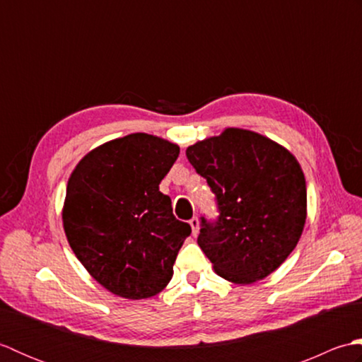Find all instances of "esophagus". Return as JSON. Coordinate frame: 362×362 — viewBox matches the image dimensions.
I'll list each match as a JSON object with an SVG mask.
<instances>
[{
    "instance_id": "esophagus-1",
    "label": "esophagus",
    "mask_w": 362,
    "mask_h": 362,
    "mask_svg": "<svg viewBox=\"0 0 362 362\" xmlns=\"http://www.w3.org/2000/svg\"><path fill=\"white\" fill-rule=\"evenodd\" d=\"M189 226L193 228V235H197L199 232V219L197 218H191L189 219Z\"/></svg>"
}]
</instances>
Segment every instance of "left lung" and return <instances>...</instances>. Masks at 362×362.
Instances as JSON below:
<instances>
[{
  "label": "left lung",
  "mask_w": 362,
  "mask_h": 362,
  "mask_svg": "<svg viewBox=\"0 0 362 362\" xmlns=\"http://www.w3.org/2000/svg\"><path fill=\"white\" fill-rule=\"evenodd\" d=\"M216 199V221L201 218L199 247L214 271L236 284L272 274L302 236L306 183L292 153L269 138L226 129L187 149Z\"/></svg>",
  "instance_id": "8db88e82"
}]
</instances>
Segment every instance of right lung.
<instances>
[{"label": "right lung", "instance_id": "obj_1", "mask_svg": "<svg viewBox=\"0 0 362 362\" xmlns=\"http://www.w3.org/2000/svg\"><path fill=\"white\" fill-rule=\"evenodd\" d=\"M180 148L163 138L130 134L88 152L70 175L64 228L74 255L115 296L158 294L191 227L173 214L160 182Z\"/></svg>", "mask_w": 362, "mask_h": 362}]
</instances>
